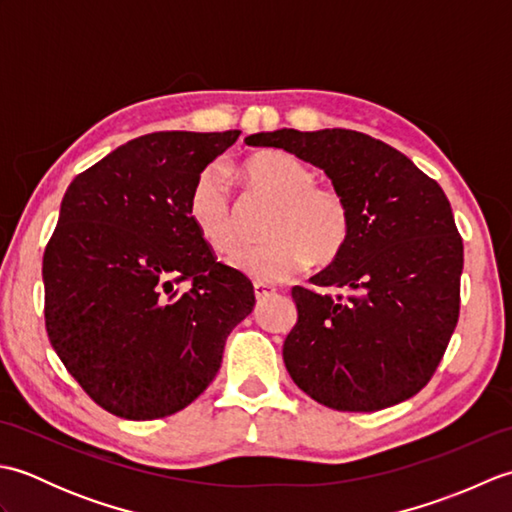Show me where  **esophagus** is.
<instances>
[{
  "label": "esophagus",
  "mask_w": 512,
  "mask_h": 512,
  "mask_svg": "<svg viewBox=\"0 0 512 512\" xmlns=\"http://www.w3.org/2000/svg\"><path fill=\"white\" fill-rule=\"evenodd\" d=\"M270 295H275V288H273V286L255 284V297H257V299H264V297H270Z\"/></svg>",
  "instance_id": "obj_1"
}]
</instances>
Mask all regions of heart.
Listing matches in <instances>:
<instances>
[{"label": "heart", "instance_id": "heart-1", "mask_svg": "<svg viewBox=\"0 0 512 512\" xmlns=\"http://www.w3.org/2000/svg\"><path fill=\"white\" fill-rule=\"evenodd\" d=\"M242 176L255 193L277 202L262 246L242 248L231 266L257 284H277L310 264L325 266L341 255L350 237V206L341 191L317 184V173L281 149L257 151L244 160ZM195 231L217 253L237 244V217L231 187L222 169L206 167L189 193Z\"/></svg>", "mask_w": 512, "mask_h": 512}]
</instances>
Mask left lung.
<instances>
[{
  "mask_svg": "<svg viewBox=\"0 0 512 512\" xmlns=\"http://www.w3.org/2000/svg\"><path fill=\"white\" fill-rule=\"evenodd\" d=\"M319 167L350 206V237L295 286L297 325L284 363L297 387L339 411H378L416 396L447 350L460 314L462 237L436 180L398 149L352 129H277L246 138Z\"/></svg>",
  "mask_w": 512,
  "mask_h": 512,
  "instance_id": "obj_1",
  "label": "left lung"
}]
</instances>
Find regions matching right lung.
<instances>
[{
  "mask_svg": "<svg viewBox=\"0 0 512 512\" xmlns=\"http://www.w3.org/2000/svg\"><path fill=\"white\" fill-rule=\"evenodd\" d=\"M237 138V129L140 136L63 195L43 253L48 339L114 416L154 420L191 405L255 308L248 277L215 262L189 217L195 178Z\"/></svg>",
  "mask_w": 512,
  "mask_h": 512,
  "instance_id": "add662e5",
  "label": "right lung"
}]
</instances>
